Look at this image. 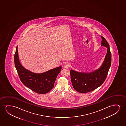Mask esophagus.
I'll return each mask as SVG.
<instances>
[{"instance_id":"1","label":"esophagus","mask_w":126,"mask_h":126,"mask_svg":"<svg viewBox=\"0 0 126 126\" xmlns=\"http://www.w3.org/2000/svg\"><path fill=\"white\" fill-rule=\"evenodd\" d=\"M64 67L65 68H66V69H68L69 67V64H65V65H64Z\"/></svg>"}]
</instances>
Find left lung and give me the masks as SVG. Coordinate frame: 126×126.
Listing matches in <instances>:
<instances>
[{
	"mask_svg": "<svg viewBox=\"0 0 126 126\" xmlns=\"http://www.w3.org/2000/svg\"><path fill=\"white\" fill-rule=\"evenodd\" d=\"M102 46L107 48V52L102 66L99 69L92 72L82 73L71 70V81L73 88L80 93L92 91L100 86L105 81L111 62L110 47L105 38L101 36Z\"/></svg>",
	"mask_w": 126,
	"mask_h": 126,
	"instance_id": "1",
	"label": "left lung"
}]
</instances>
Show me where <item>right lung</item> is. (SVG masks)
<instances>
[{"label":"right lung","mask_w":126,"mask_h":126,"mask_svg":"<svg viewBox=\"0 0 126 126\" xmlns=\"http://www.w3.org/2000/svg\"><path fill=\"white\" fill-rule=\"evenodd\" d=\"M14 62L20 79L23 84L35 93L44 94L53 88L62 67H56L41 74H36L27 70L19 62L17 47L14 56Z\"/></svg>","instance_id":"right-lung-1"}]
</instances>
